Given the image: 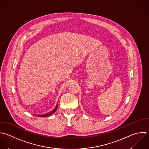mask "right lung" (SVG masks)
Returning <instances> with one entry per match:
<instances>
[{
    "label": "right lung",
    "mask_w": 149,
    "mask_h": 149,
    "mask_svg": "<svg viewBox=\"0 0 149 149\" xmlns=\"http://www.w3.org/2000/svg\"><path fill=\"white\" fill-rule=\"evenodd\" d=\"M57 107H58V104L56 105V108H55L53 111H52L51 112H50V113H47V114H43V115H39V116H38V117H45L49 116H50V114L54 113L56 111V110H57Z\"/></svg>",
    "instance_id": "right-lung-1"
}]
</instances>
